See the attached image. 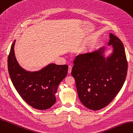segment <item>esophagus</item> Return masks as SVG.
Segmentation results:
<instances>
[{
  "instance_id": "1",
  "label": "esophagus",
  "mask_w": 133,
  "mask_h": 133,
  "mask_svg": "<svg viewBox=\"0 0 133 133\" xmlns=\"http://www.w3.org/2000/svg\"><path fill=\"white\" fill-rule=\"evenodd\" d=\"M71 70H72L71 66H69V69H68V73L70 74L71 72Z\"/></svg>"
}]
</instances>
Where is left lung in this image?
<instances>
[{"label":"left lung","mask_w":133,"mask_h":133,"mask_svg":"<svg viewBox=\"0 0 133 133\" xmlns=\"http://www.w3.org/2000/svg\"><path fill=\"white\" fill-rule=\"evenodd\" d=\"M113 52L105 58V48L76 56L71 75L75 80L80 100L87 108L97 110L107 106L124 84L128 61L122 41L110 33L108 45Z\"/></svg>","instance_id":"left-lung-1"}]
</instances>
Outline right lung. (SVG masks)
Here are the masks:
<instances>
[{
	"label": "right lung",
	"mask_w": 133,
	"mask_h": 133,
	"mask_svg": "<svg viewBox=\"0 0 133 133\" xmlns=\"http://www.w3.org/2000/svg\"><path fill=\"white\" fill-rule=\"evenodd\" d=\"M15 40L8 57L9 75L15 89L21 98L33 108L45 110L56 101L58 85L65 78L68 66L54 63L35 72H29L20 66L15 55Z\"/></svg>",
	"instance_id": "right-lung-1"
}]
</instances>
